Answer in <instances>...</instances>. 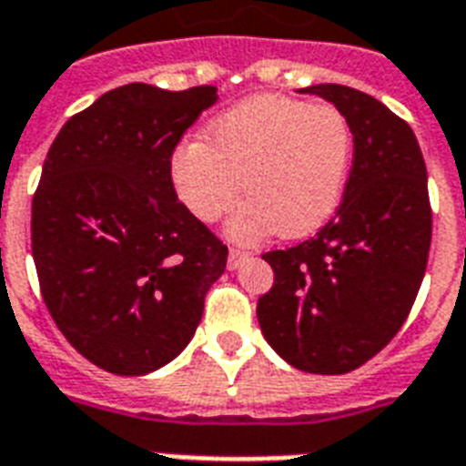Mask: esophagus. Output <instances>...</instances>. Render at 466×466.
Segmentation results:
<instances>
[{"label":"esophagus","mask_w":466,"mask_h":466,"mask_svg":"<svg viewBox=\"0 0 466 466\" xmlns=\"http://www.w3.org/2000/svg\"><path fill=\"white\" fill-rule=\"evenodd\" d=\"M248 253H243V250H236V248H230L228 253V270H238L240 268V262L246 260Z\"/></svg>","instance_id":"esophagus-1"}]
</instances>
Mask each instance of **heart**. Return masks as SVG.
Wrapping results in <instances>:
<instances>
[{"label":"heart","mask_w":466,"mask_h":466,"mask_svg":"<svg viewBox=\"0 0 466 466\" xmlns=\"http://www.w3.org/2000/svg\"><path fill=\"white\" fill-rule=\"evenodd\" d=\"M351 154V125L337 107L260 93L213 117L208 142L174 147L169 174L194 218L218 220L243 188L248 201L230 218V238L258 240L275 230L295 240L334 216Z\"/></svg>","instance_id":"obj_1"}]
</instances>
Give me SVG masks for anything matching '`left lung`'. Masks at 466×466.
Segmentation results:
<instances>
[{"instance_id": "left-lung-1", "label": "left lung", "mask_w": 466, "mask_h": 466, "mask_svg": "<svg viewBox=\"0 0 466 466\" xmlns=\"http://www.w3.org/2000/svg\"><path fill=\"white\" fill-rule=\"evenodd\" d=\"M351 125L344 201L309 240L262 255L275 282L258 299L262 337L307 373L339 376L373 359L403 327L428 268V171L408 122L361 90L321 83Z\"/></svg>"}]
</instances>
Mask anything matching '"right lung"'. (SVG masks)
Segmentation results:
<instances>
[{
  "label": "right lung",
  "mask_w": 466,
  "mask_h": 466,
  "mask_svg": "<svg viewBox=\"0 0 466 466\" xmlns=\"http://www.w3.org/2000/svg\"><path fill=\"white\" fill-rule=\"evenodd\" d=\"M216 87L129 83L66 122L31 204V250L56 327L115 376L179 356L228 248L179 204L169 157Z\"/></svg>",
  "instance_id": "right-lung-1"
}]
</instances>
